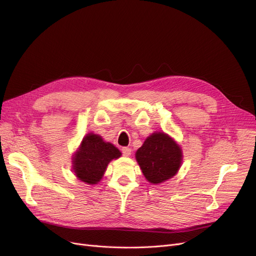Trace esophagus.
Instances as JSON below:
<instances>
[{
	"instance_id": "esophagus-1",
	"label": "esophagus",
	"mask_w": 256,
	"mask_h": 256,
	"mask_svg": "<svg viewBox=\"0 0 256 256\" xmlns=\"http://www.w3.org/2000/svg\"><path fill=\"white\" fill-rule=\"evenodd\" d=\"M122 154L124 156H130V154H132V150L130 148H128V147H122Z\"/></svg>"
}]
</instances>
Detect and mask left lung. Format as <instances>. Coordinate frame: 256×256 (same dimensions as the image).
<instances>
[{"instance_id":"8db88e82","label":"left lung","mask_w":256,"mask_h":256,"mask_svg":"<svg viewBox=\"0 0 256 256\" xmlns=\"http://www.w3.org/2000/svg\"><path fill=\"white\" fill-rule=\"evenodd\" d=\"M135 156L146 180L154 184L172 178L182 163L180 146L164 132H154L147 137Z\"/></svg>"}]
</instances>
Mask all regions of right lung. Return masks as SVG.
<instances>
[{"label": "right lung", "instance_id": "add662e5", "mask_svg": "<svg viewBox=\"0 0 256 256\" xmlns=\"http://www.w3.org/2000/svg\"><path fill=\"white\" fill-rule=\"evenodd\" d=\"M121 156V152L98 134L89 132L72 154L74 176L87 184H98L112 160Z\"/></svg>", "mask_w": 256, "mask_h": 256}]
</instances>
